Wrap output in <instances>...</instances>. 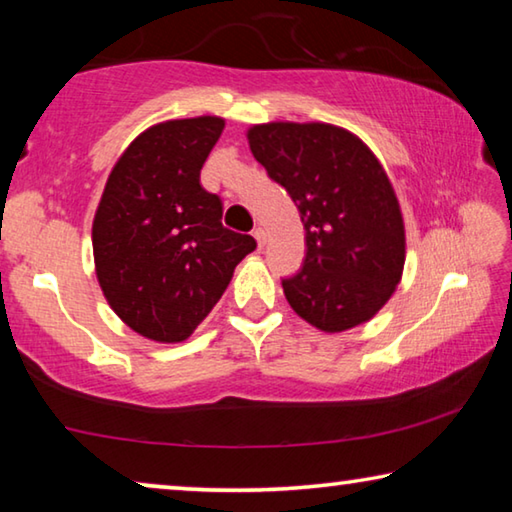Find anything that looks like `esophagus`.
I'll use <instances>...</instances> for the list:
<instances>
[{
  "label": "esophagus",
  "instance_id": "1",
  "mask_svg": "<svg viewBox=\"0 0 512 512\" xmlns=\"http://www.w3.org/2000/svg\"><path fill=\"white\" fill-rule=\"evenodd\" d=\"M253 237L257 239V248L262 250L264 244H266V230H264V228H255V230H253Z\"/></svg>",
  "mask_w": 512,
  "mask_h": 512
}]
</instances>
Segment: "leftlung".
<instances>
[{
	"label": "left lung",
	"mask_w": 512,
	"mask_h": 512,
	"mask_svg": "<svg viewBox=\"0 0 512 512\" xmlns=\"http://www.w3.org/2000/svg\"><path fill=\"white\" fill-rule=\"evenodd\" d=\"M250 151L305 223L307 253L282 277L289 305L323 332L366 323L404 268V223L384 169L359 137L329 124H264Z\"/></svg>",
	"instance_id": "1"
}]
</instances>
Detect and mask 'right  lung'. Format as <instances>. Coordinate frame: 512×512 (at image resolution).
Wrapping results in <instances>:
<instances>
[{"label":"right lung","mask_w":512,"mask_h":512,"mask_svg":"<svg viewBox=\"0 0 512 512\" xmlns=\"http://www.w3.org/2000/svg\"><path fill=\"white\" fill-rule=\"evenodd\" d=\"M223 119L164 121L112 169L92 225L97 277L115 314L146 339L185 341L210 314L232 271L257 248L223 228V203L201 169Z\"/></svg>","instance_id":"1"}]
</instances>
